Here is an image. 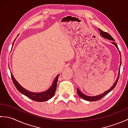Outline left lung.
Wrapping results in <instances>:
<instances>
[{
    "mask_svg": "<svg viewBox=\"0 0 128 128\" xmlns=\"http://www.w3.org/2000/svg\"><path fill=\"white\" fill-rule=\"evenodd\" d=\"M98 30H99L100 32V36H101L102 37H103V38H106V39H108V40H114L113 38V37L111 36L110 34H108V33H107V32H105L104 31H102L100 29V28H98ZM112 43L116 47V48H117V50L119 52V54H120V66H119V69L118 75L117 78H116V81L114 82V83L113 86L111 87V88L109 90H108L107 91H105L104 93H103L102 94H100L99 95H97V96H87V95H86L85 94L82 93V92H81L78 88H77L78 94V96H79L81 98H82V99L85 100H88V101H91H91H96V100H100V99L102 98H103L104 96H106V94H107L108 93H110V92L111 91L113 90L114 89V88L115 87H116V84H117V82H118V79H119V73H120V66H121V64H122L121 55H120V51H119V48H118V47L117 44H116L115 42H112Z\"/></svg>",
    "mask_w": 128,
    "mask_h": 128,
    "instance_id": "8db88e82",
    "label": "left lung"
}]
</instances>
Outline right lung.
Wrapping results in <instances>:
<instances>
[{
    "label": "right lung",
    "instance_id": "right-lung-1",
    "mask_svg": "<svg viewBox=\"0 0 128 128\" xmlns=\"http://www.w3.org/2000/svg\"><path fill=\"white\" fill-rule=\"evenodd\" d=\"M16 39V38L14 40V42L15 41ZM14 42L12 45L14 44ZM9 69L10 70V68ZM59 74L56 76L53 81L52 85H51V86L47 90L42 92H33L27 90L26 88H23L22 86L20 85V84H19L15 78L14 76V75L12 74V72H11V76H12L13 83L14 84L15 86L16 87V88H17L18 90L20 92H21V94L25 95V96L32 99V100H36V101L37 102H44L46 101V100H48L50 99L52 97H53L54 96L56 91L57 82H58V78L59 77Z\"/></svg>",
    "mask_w": 128,
    "mask_h": 128
}]
</instances>
